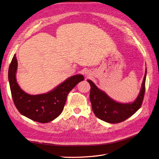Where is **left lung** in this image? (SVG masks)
Instances as JSON below:
<instances>
[{"instance_id":"1","label":"left lung","mask_w":159,"mask_h":159,"mask_svg":"<svg viewBox=\"0 0 159 159\" xmlns=\"http://www.w3.org/2000/svg\"><path fill=\"white\" fill-rule=\"evenodd\" d=\"M147 69L137 99L131 103H122L115 102L103 91L100 90L92 81L88 80L91 86L90 102L95 115L109 123H118L126 120L135 113L141 107L145 91Z\"/></svg>"}]
</instances>
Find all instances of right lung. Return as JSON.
I'll return each instance as SVG.
<instances>
[{"label": "right lung", "mask_w": 159, "mask_h": 159, "mask_svg": "<svg viewBox=\"0 0 159 159\" xmlns=\"http://www.w3.org/2000/svg\"><path fill=\"white\" fill-rule=\"evenodd\" d=\"M18 61L14 54L8 69V81L16 107L22 115L42 123L57 118L64 109L70 91L84 80L81 74L71 76L48 93L30 95L24 91L17 83L16 74Z\"/></svg>", "instance_id": "1"}]
</instances>
